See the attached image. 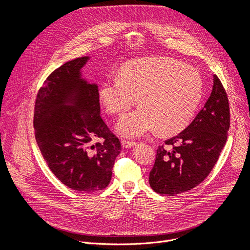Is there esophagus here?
Returning <instances> with one entry per match:
<instances>
[{
	"label": "esophagus",
	"instance_id": "esophagus-1",
	"mask_svg": "<svg viewBox=\"0 0 250 250\" xmlns=\"http://www.w3.org/2000/svg\"><path fill=\"white\" fill-rule=\"evenodd\" d=\"M135 142L133 141H130V140H123L122 141V146L125 147V148H131L133 146H135Z\"/></svg>",
	"mask_w": 250,
	"mask_h": 250
}]
</instances>
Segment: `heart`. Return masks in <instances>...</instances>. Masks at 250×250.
Listing matches in <instances>:
<instances>
[{
    "instance_id": "1",
    "label": "heart",
    "mask_w": 250,
    "mask_h": 250,
    "mask_svg": "<svg viewBox=\"0 0 250 250\" xmlns=\"http://www.w3.org/2000/svg\"><path fill=\"white\" fill-rule=\"evenodd\" d=\"M100 101L111 115L123 117L136 104L141 108L125 116L118 131L137 137L152 130L175 134L191 122L203 97L198 71L179 61L156 57L127 62L119 76L101 86Z\"/></svg>"
}]
</instances>
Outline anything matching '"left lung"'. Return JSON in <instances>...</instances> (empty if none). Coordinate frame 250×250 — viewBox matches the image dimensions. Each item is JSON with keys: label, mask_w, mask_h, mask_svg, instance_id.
Masks as SVG:
<instances>
[{"label": "left lung", "mask_w": 250, "mask_h": 250, "mask_svg": "<svg viewBox=\"0 0 250 250\" xmlns=\"http://www.w3.org/2000/svg\"><path fill=\"white\" fill-rule=\"evenodd\" d=\"M229 129L228 95L218 76L213 75L210 96L194 121L158 146L149 173L150 187L160 195L175 196L198 186L216 165Z\"/></svg>", "instance_id": "8db88e82"}]
</instances>
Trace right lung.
I'll return each mask as SVG.
<instances>
[{
    "label": "right lung",
    "mask_w": 250,
    "mask_h": 250,
    "mask_svg": "<svg viewBox=\"0 0 250 250\" xmlns=\"http://www.w3.org/2000/svg\"><path fill=\"white\" fill-rule=\"evenodd\" d=\"M89 57L55 69L40 89L34 105V134L49 169L68 188L84 193L111 182L120 139L100 116L99 90L81 78ZM103 138V143H94Z\"/></svg>",
    "instance_id": "right-lung-1"
}]
</instances>
